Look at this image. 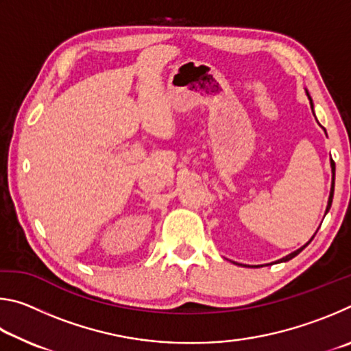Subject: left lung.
Segmentation results:
<instances>
[{"instance_id":"obj_1","label":"left lung","mask_w":351,"mask_h":351,"mask_svg":"<svg viewBox=\"0 0 351 351\" xmlns=\"http://www.w3.org/2000/svg\"><path fill=\"white\" fill-rule=\"evenodd\" d=\"M306 96H308V99H310V102H311V97H310V94H308V91H306ZM311 106H313V104H311ZM331 173H332V182H331V190H330V198H328V204H326V210H325V213H328V210H330V207H331V203H332V193H335V161H332L331 159ZM316 235V234H314ZM314 235H313V239H314ZM311 239V240H313ZM311 240L306 243V245H304L302 246L300 249H297V251H294V252H291V254H288L287 257H283V258H280V260H277V261H288V260H291V258H294L297 254H300L302 251H304V249L310 245L311 243Z\"/></svg>"}]
</instances>
